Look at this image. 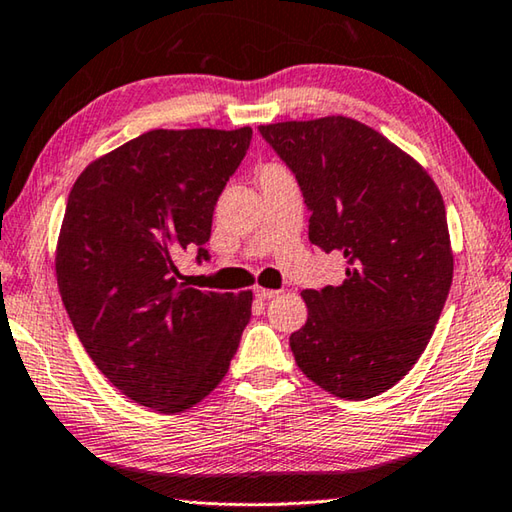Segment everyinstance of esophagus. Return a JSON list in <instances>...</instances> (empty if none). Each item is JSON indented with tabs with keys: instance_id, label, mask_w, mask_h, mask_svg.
<instances>
[{
	"instance_id": "1",
	"label": "esophagus",
	"mask_w": 512,
	"mask_h": 512,
	"mask_svg": "<svg viewBox=\"0 0 512 512\" xmlns=\"http://www.w3.org/2000/svg\"><path fill=\"white\" fill-rule=\"evenodd\" d=\"M275 296H280V291H275V289H262V287L255 289V298H259V300H271V298H275Z\"/></svg>"
}]
</instances>
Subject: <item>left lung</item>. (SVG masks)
I'll list each match as a JSON object with an SVG mask.
<instances>
[{
  "mask_svg": "<svg viewBox=\"0 0 512 512\" xmlns=\"http://www.w3.org/2000/svg\"><path fill=\"white\" fill-rule=\"evenodd\" d=\"M296 176L309 241L345 259L339 287L305 289L291 334L298 368L345 400H368L409 372L454 275L445 203L411 155L350 117L259 126Z\"/></svg>",
  "mask_w": 512,
  "mask_h": 512,
  "instance_id": "left-lung-1",
  "label": "left lung"
}]
</instances>
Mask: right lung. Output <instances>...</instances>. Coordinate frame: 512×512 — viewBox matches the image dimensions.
<instances>
[{
	"label": "right lung",
	"instance_id": "right-lung-1",
	"mask_svg": "<svg viewBox=\"0 0 512 512\" xmlns=\"http://www.w3.org/2000/svg\"><path fill=\"white\" fill-rule=\"evenodd\" d=\"M253 128L149 131L94 160L69 192L56 277L97 368L133 402L180 413L221 384L253 293L198 291L180 250L212 235V214Z\"/></svg>",
	"mask_w": 512,
	"mask_h": 512
}]
</instances>
